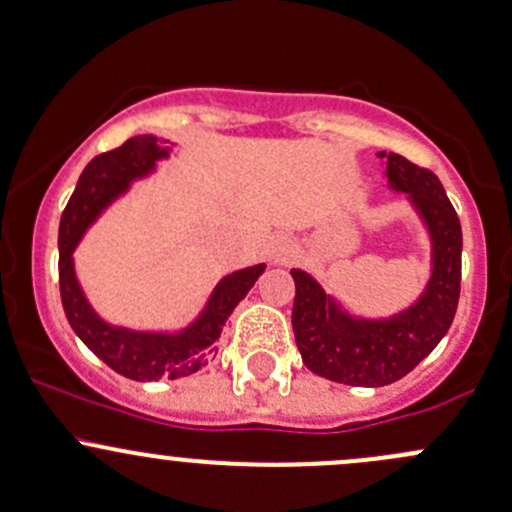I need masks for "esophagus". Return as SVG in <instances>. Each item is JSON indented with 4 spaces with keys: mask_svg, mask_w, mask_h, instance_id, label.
<instances>
[{
    "mask_svg": "<svg viewBox=\"0 0 512 512\" xmlns=\"http://www.w3.org/2000/svg\"><path fill=\"white\" fill-rule=\"evenodd\" d=\"M289 257V245L287 242H277L272 247V262H284Z\"/></svg>",
    "mask_w": 512,
    "mask_h": 512,
    "instance_id": "1",
    "label": "esophagus"
}]
</instances>
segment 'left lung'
Listing matches in <instances>:
<instances>
[{
	"label": "left lung",
	"instance_id": "8db88e82",
	"mask_svg": "<svg viewBox=\"0 0 512 512\" xmlns=\"http://www.w3.org/2000/svg\"><path fill=\"white\" fill-rule=\"evenodd\" d=\"M380 159H387L390 186L412 198L432 235L427 292L392 319L360 321L338 311L316 279L292 270V326L301 360L321 378L358 387L390 385L417 368L449 331L461 292V223L441 181L400 154L380 152Z\"/></svg>",
	"mask_w": 512,
	"mask_h": 512
}]
</instances>
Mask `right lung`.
<instances>
[{
  "mask_svg": "<svg viewBox=\"0 0 512 512\" xmlns=\"http://www.w3.org/2000/svg\"><path fill=\"white\" fill-rule=\"evenodd\" d=\"M166 154H169V142L152 134H139V137L127 139L122 147L95 157L80 174L78 186L61 215V228H58V284H61V301L68 324L102 363L139 383L159 378H184L208 365V360L218 353V338L228 316L233 314L240 299H245L257 277L265 272V265H255L225 277L215 287L206 311L198 316L196 324L174 336L134 333L127 328H112L98 319L75 282L71 260L75 242L93 223L95 215L117 193L125 191L129 181L147 174L154 161Z\"/></svg>",
  "mask_w": 512,
  "mask_h": 512,
  "instance_id": "1",
  "label": "right lung"
}]
</instances>
